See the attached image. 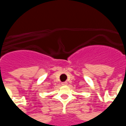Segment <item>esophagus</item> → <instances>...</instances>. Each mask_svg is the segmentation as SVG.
Instances as JSON below:
<instances>
[{
  "label": "esophagus",
  "mask_w": 126,
  "mask_h": 126,
  "mask_svg": "<svg viewBox=\"0 0 126 126\" xmlns=\"http://www.w3.org/2000/svg\"><path fill=\"white\" fill-rule=\"evenodd\" d=\"M62 85H63V86H66V85H67V82H62Z\"/></svg>",
  "instance_id": "1"
}]
</instances>
